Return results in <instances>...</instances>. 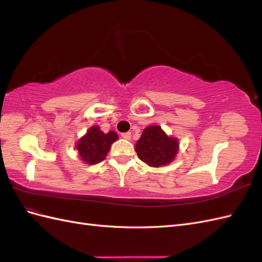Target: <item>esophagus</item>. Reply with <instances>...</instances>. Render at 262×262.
<instances>
[{
  "label": "esophagus",
  "mask_w": 262,
  "mask_h": 262,
  "mask_svg": "<svg viewBox=\"0 0 262 262\" xmlns=\"http://www.w3.org/2000/svg\"><path fill=\"white\" fill-rule=\"evenodd\" d=\"M121 137L124 139V140H130L131 139V133L130 132H124L121 134Z\"/></svg>",
  "instance_id": "obj_1"
}]
</instances>
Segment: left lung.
Returning a JSON list of instances; mask_svg holds the SVG:
<instances>
[{
  "label": "left lung",
  "instance_id": "8db88e82",
  "mask_svg": "<svg viewBox=\"0 0 262 262\" xmlns=\"http://www.w3.org/2000/svg\"><path fill=\"white\" fill-rule=\"evenodd\" d=\"M176 138L168 137L160 125H149L143 130L136 144L140 160L150 167H161L170 164L178 152Z\"/></svg>",
  "mask_w": 262,
  "mask_h": 262
}]
</instances>
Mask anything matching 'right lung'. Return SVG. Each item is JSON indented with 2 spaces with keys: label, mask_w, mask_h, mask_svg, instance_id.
Returning <instances> with one entry per match:
<instances>
[{
  "label": "right lung",
  "mask_w": 262,
  "mask_h": 262,
  "mask_svg": "<svg viewBox=\"0 0 262 262\" xmlns=\"http://www.w3.org/2000/svg\"><path fill=\"white\" fill-rule=\"evenodd\" d=\"M118 140L115 131L104 133L98 125H93L84 137L77 141L76 148L82 161L86 164L94 165L105 160L110 146Z\"/></svg>",
  "instance_id": "1"
}]
</instances>
